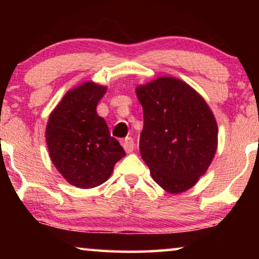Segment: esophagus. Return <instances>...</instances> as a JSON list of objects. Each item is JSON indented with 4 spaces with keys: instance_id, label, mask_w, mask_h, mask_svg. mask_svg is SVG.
Returning <instances> with one entry per match:
<instances>
[{
    "instance_id": "esophagus-1",
    "label": "esophagus",
    "mask_w": 259,
    "mask_h": 259,
    "mask_svg": "<svg viewBox=\"0 0 259 259\" xmlns=\"http://www.w3.org/2000/svg\"><path fill=\"white\" fill-rule=\"evenodd\" d=\"M121 145H122L123 150L126 151V153H131V152H133L134 146H136L133 138H131V137L130 138H126V139H123Z\"/></svg>"
}]
</instances>
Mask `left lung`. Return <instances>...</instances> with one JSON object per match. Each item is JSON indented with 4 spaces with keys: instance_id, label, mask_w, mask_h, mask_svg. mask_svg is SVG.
<instances>
[{
    "instance_id": "8db88e82",
    "label": "left lung",
    "mask_w": 259,
    "mask_h": 259,
    "mask_svg": "<svg viewBox=\"0 0 259 259\" xmlns=\"http://www.w3.org/2000/svg\"><path fill=\"white\" fill-rule=\"evenodd\" d=\"M143 106L140 154L155 183L178 194L207 171L218 146V126L204 98L190 84L160 76L136 88Z\"/></svg>"
}]
</instances>
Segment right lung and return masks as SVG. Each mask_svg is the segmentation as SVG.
Returning a JSON list of instances; mask_svg holds the SVG:
<instances>
[{"label": "right lung", "mask_w": 259, "mask_h": 259, "mask_svg": "<svg viewBox=\"0 0 259 259\" xmlns=\"http://www.w3.org/2000/svg\"><path fill=\"white\" fill-rule=\"evenodd\" d=\"M107 87L86 81L69 90L53 109L46 127L49 157L70 185L92 189L111 177L125 151L111 137L97 106Z\"/></svg>", "instance_id": "obj_1"}]
</instances>
